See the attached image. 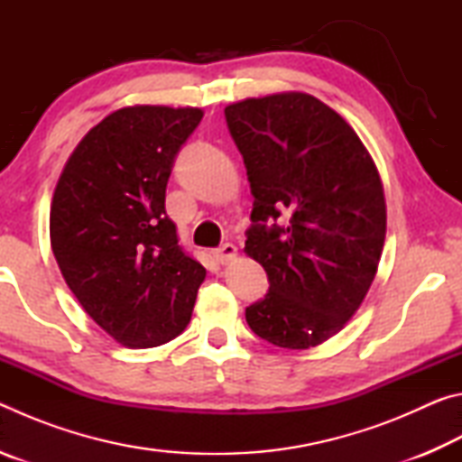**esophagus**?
Instances as JSON below:
<instances>
[{
  "label": "esophagus",
  "mask_w": 462,
  "mask_h": 462,
  "mask_svg": "<svg viewBox=\"0 0 462 462\" xmlns=\"http://www.w3.org/2000/svg\"><path fill=\"white\" fill-rule=\"evenodd\" d=\"M214 256H216L217 263L228 264L230 261H234V259H236V256H238V248L234 246V245H224L222 248L216 250Z\"/></svg>",
  "instance_id": "esophagus-1"
}]
</instances>
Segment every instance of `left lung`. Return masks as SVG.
I'll list each match as a JSON object with an SVG mask.
<instances>
[{"mask_svg": "<svg viewBox=\"0 0 462 462\" xmlns=\"http://www.w3.org/2000/svg\"><path fill=\"white\" fill-rule=\"evenodd\" d=\"M254 208L245 253L269 277L246 308L256 336L306 350L338 334L377 275L387 232L381 175L355 128L301 91L226 106ZM279 215L285 226L266 222Z\"/></svg>", "mask_w": 462, "mask_h": 462, "instance_id": "obj_1", "label": "left lung"}]
</instances>
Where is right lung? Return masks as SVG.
<instances>
[{
	"label": "right lung",
	"mask_w": 462,
	"mask_h": 462,
	"mask_svg": "<svg viewBox=\"0 0 462 462\" xmlns=\"http://www.w3.org/2000/svg\"><path fill=\"white\" fill-rule=\"evenodd\" d=\"M201 118L199 107L116 109L81 138L54 187L51 246L60 275L122 346L177 338L206 279L165 212L175 154Z\"/></svg>",
	"instance_id": "obj_1"
}]
</instances>
